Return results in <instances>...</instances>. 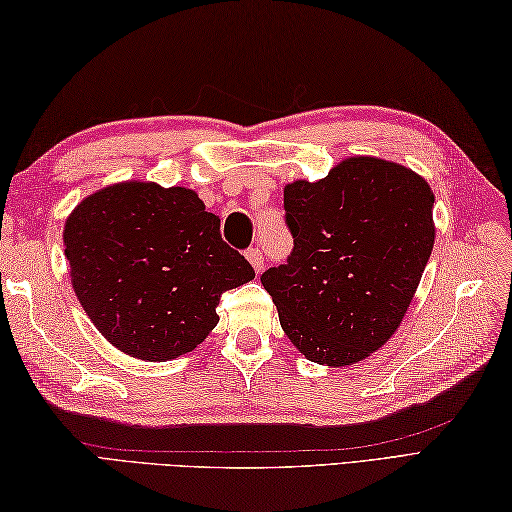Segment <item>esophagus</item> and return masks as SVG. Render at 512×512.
Wrapping results in <instances>:
<instances>
[{
    "mask_svg": "<svg viewBox=\"0 0 512 512\" xmlns=\"http://www.w3.org/2000/svg\"><path fill=\"white\" fill-rule=\"evenodd\" d=\"M246 259L250 262V266L255 268V273L259 275L264 270V255H262V250L259 248H248L246 250Z\"/></svg>",
    "mask_w": 512,
    "mask_h": 512,
    "instance_id": "esophagus-1",
    "label": "esophagus"
}]
</instances>
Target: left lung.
<instances>
[{
    "label": "left lung",
    "instance_id": "obj_1",
    "mask_svg": "<svg viewBox=\"0 0 512 512\" xmlns=\"http://www.w3.org/2000/svg\"><path fill=\"white\" fill-rule=\"evenodd\" d=\"M284 209L295 248L262 275L281 328L312 363L363 361L398 330L429 262L431 187L396 162L354 156L319 182L286 184Z\"/></svg>",
    "mask_w": 512,
    "mask_h": 512
}]
</instances>
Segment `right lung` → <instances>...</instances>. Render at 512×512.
Here are the masks:
<instances>
[{
	"label": "right lung",
	"instance_id": "add662e5",
	"mask_svg": "<svg viewBox=\"0 0 512 512\" xmlns=\"http://www.w3.org/2000/svg\"><path fill=\"white\" fill-rule=\"evenodd\" d=\"M63 244L85 314L140 361L195 350L220 321L222 292L255 279L220 217L184 187L132 180L96 191L65 220Z\"/></svg>",
	"mask_w": 512,
	"mask_h": 512
}]
</instances>
